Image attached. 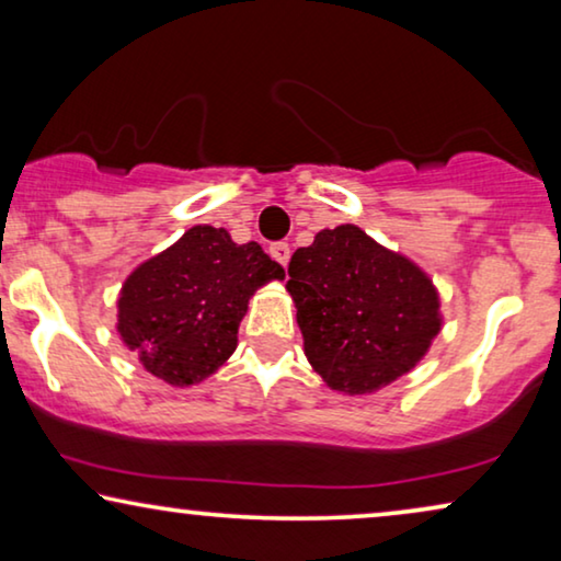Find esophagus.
<instances>
[{
    "label": "esophagus",
    "mask_w": 561,
    "mask_h": 561,
    "mask_svg": "<svg viewBox=\"0 0 561 561\" xmlns=\"http://www.w3.org/2000/svg\"><path fill=\"white\" fill-rule=\"evenodd\" d=\"M271 255L278 260V263L286 267L288 265V260H290V248H288V242H273L271 244Z\"/></svg>",
    "instance_id": "34e87169"
}]
</instances>
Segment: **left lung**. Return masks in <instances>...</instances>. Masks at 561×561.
<instances>
[{"label":"left lung","instance_id":"obj_1","mask_svg":"<svg viewBox=\"0 0 561 561\" xmlns=\"http://www.w3.org/2000/svg\"><path fill=\"white\" fill-rule=\"evenodd\" d=\"M288 275L306 357L340 393H373L401 378L442 329L426 273L355 225L321 229L294 252Z\"/></svg>","mask_w":561,"mask_h":561}]
</instances>
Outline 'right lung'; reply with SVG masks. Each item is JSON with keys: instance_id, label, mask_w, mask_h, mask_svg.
<instances>
[{"instance_id": "1", "label": "right lung", "mask_w": 561, "mask_h": 561, "mask_svg": "<svg viewBox=\"0 0 561 561\" xmlns=\"http://www.w3.org/2000/svg\"><path fill=\"white\" fill-rule=\"evenodd\" d=\"M286 271L257 242L237 244L227 229L191 227L179 242L129 275L117 332L156 378L194 386L237 347L250 296Z\"/></svg>"}]
</instances>
